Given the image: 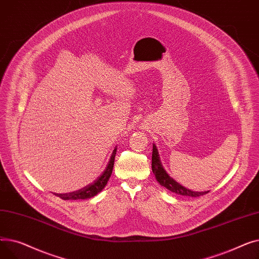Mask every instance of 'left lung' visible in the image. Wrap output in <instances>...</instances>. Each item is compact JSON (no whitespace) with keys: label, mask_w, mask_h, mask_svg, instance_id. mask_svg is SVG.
Wrapping results in <instances>:
<instances>
[{"label":"left lung","mask_w":259,"mask_h":259,"mask_svg":"<svg viewBox=\"0 0 259 259\" xmlns=\"http://www.w3.org/2000/svg\"><path fill=\"white\" fill-rule=\"evenodd\" d=\"M152 171L155 175V179L158 182V184L162 187H165L166 189L169 190V191L173 193L183 195V196L198 197L201 195H205L209 192V191H205V192L192 191V190L187 189L186 187L182 186L180 183L176 182L173 178H171L169 173H167V171L164 169V167H162L159 154H158V150L155 144H153V149H152Z\"/></svg>","instance_id":"1"}]
</instances>
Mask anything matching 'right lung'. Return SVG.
Wrapping results in <instances>:
<instances>
[{
	"label": "right lung",
	"mask_w": 259,
	"mask_h": 259,
	"mask_svg": "<svg viewBox=\"0 0 259 259\" xmlns=\"http://www.w3.org/2000/svg\"><path fill=\"white\" fill-rule=\"evenodd\" d=\"M115 154H116V148H114V150H113V152L110 156V159H109V162H108L106 169L104 170V172L92 184H89L88 186L77 190V191H73V192H70V193H65V194L54 193V194L58 195L59 197H61L64 200L87 199V198H91L97 194H99L102 191V190L105 188V186L107 185L109 179H110V176L112 174Z\"/></svg>",
	"instance_id": "add662e5"
}]
</instances>
